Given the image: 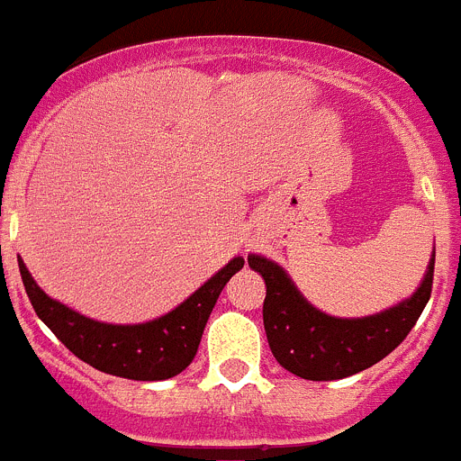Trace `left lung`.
I'll return each instance as SVG.
<instances>
[{"instance_id":"obj_1","label":"left lung","mask_w":461,"mask_h":461,"mask_svg":"<svg viewBox=\"0 0 461 461\" xmlns=\"http://www.w3.org/2000/svg\"><path fill=\"white\" fill-rule=\"evenodd\" d=\"M248 264L267 282L264 330L273 356L285 370L310 381L344 379L379 363L416 326L432 294L434 252L411 296L381 312L351 319L314 308L277 261L248 255Z\"/></svg>"}]
</instances>
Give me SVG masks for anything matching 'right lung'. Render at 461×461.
<instances>
[{
  "label": "right lung",
  "instance_id": "1",
  "mask_svg": "<svg viewBox=\"0 0 461 461\" xmlns=\"http://www.w3.org/2000/svg\"><path fill=\"white\" fill-rule=\"evenodd\" d=\"M243 264V257H234L163 317L144 323H107L85 317L48 296L18 257L24 292L36 314L68 347V351L105 375L135 381L169 379L181 375L193 363L215 301Z\"/></svg>",
  "mask_w": 461,
  "mask_h": 461
}]
</instances>
